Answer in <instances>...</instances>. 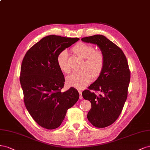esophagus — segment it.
Here are the masks:
<instances>
[{"label": "esophagus", "mask_w": 150, "mask_h": 150, "mask_svg": "<svg viewBox=\"0 0 150 150\" xmlns=\"http://www.w3.org/2000/svg\"><path fill=\"white\" fill-rule=\"evenodd\" d=\"M79 93L80 94V99H82L83 97H82V92L80 91V90H79Z\"/></svg>", "instance_id": "esophagus-1"}]
</instances>
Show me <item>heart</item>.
I'll list each match as a JSON object with an SVG mask.
<instances>
[{"instance_id":"obj_1","label":"heart","mask_w":150,"mask_h":150,"mask_svg":"<svg viewBox=\"0 0 150 150\" xmlns=\"http://www.w3.org/2000/svg\"><path fill=\"white\" fill-rule=\"evenodd\" d=\"M72 51L78 56L85 59L82 67L85 68L79 71L73 72L67 77V83L70 86L77 88H82L87 85L93 77L99 76L104 65V56L100 51H95L94 47L91 45L80 42L72 48ZM59 68L68 74L70 71L68 64V54L67 50H63L57 57Z\"/></svg>"}]
</instances>
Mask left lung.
Listing matches in <instances>:
<instances>
[{
	"mask_svg": "<svg viewBox=\"0 0 150 150\" xmlns=\"http://www.w3.org/2000/svg\"><path fill=\"white\" fill-rule=\"evenodd\" d=\"M99 47L104 56V65L99 77L85 90L82 96L91 102L87 119L97 127L113 124L121 114L127 99L130 71L126 57L121 48L106 37L96 35L81 39ZM91 90L99 91V95Z\"/></svg>",
	"mask_w": 150,
	"mask_h": 150,
	"instance_id": "left-lung-1",
	"label": "left lung"
}]
</instances>
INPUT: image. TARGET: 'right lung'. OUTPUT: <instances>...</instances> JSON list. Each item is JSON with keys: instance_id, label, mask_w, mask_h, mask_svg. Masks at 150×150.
<instances>
[{"instance_id": "1", "label": "right lung", "mask_w": 150, "mask_h": 150, "mask_svg": "<svg viewBox=\"0 0 150 150\" xmlns=\"http://www.w3.org/2000/svg\"><path fill=\"white\" fill-rule=\"evenodd\" d=\"M79 40L47 36L33 46L23 58L20 82L25 108L34 120L47 129L60 126L67 110L79 99L75 88L62 92L65 77L57 63L59 53Z\"/></svg>"}]
</instances>
